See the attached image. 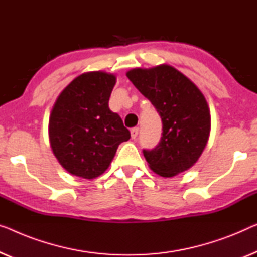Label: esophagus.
<instances>
[{
    "instance_id": "34e87169",
    "label": "esophagus",
    "mask_w": 257,
    "mask_h": 257,
    "mask_svg": "<svg viewBox=\"0 0 257 257\" xmlns=\"http://www.w3.org/2000/svg\"><path fill=\"white\" fill-rule=\"evenodd\" d=\"M130 135H132V139L135 140L137 135H139V128H133L132 130H130Z\"/></svg>"
}]
</instances>
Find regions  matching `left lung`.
Returning <instances> with one entry per match:
<instances>
[{
    "label": "left lung",
    "instance_id": "left-lung-1",
    "mask_svg": "<svg viewBox=\"0 0 257 257\" xmlns=\"http://www.w3.org/2000/svg\"><path fill=\"white\" fill-rule=\"evenodd\" d=\"M127 77L162 117L159 144L143 150L149 167L164 178L189 170L201 157L211 129L204 95L188 77L168 64L132 69Z\"/></svg>",
    "mask_w": 257,
    "mask_h": 257
}]
</instances>
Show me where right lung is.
I'll list each match as a JSON object with an SVG mask.
<instances>
[{"label": "right lung", "instance_id": "add662e5", "mask_svg": "<svg viewBox=\"0 0 257 257\" xmlns=\"http://www.w3.org/2000/svg\"><path fill=\"white\" fill-rule=\"evenodd\" d=\"M115 75L84 72L64 87L49 115L53 153L76 177L95 179L109 167L117 147L130 139L118 114L108 107Z\"/></svg>", "mask_w": 257, "mask_h": 257}]
</instances>
